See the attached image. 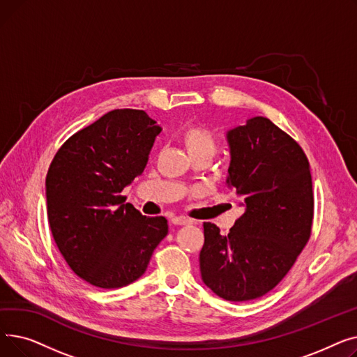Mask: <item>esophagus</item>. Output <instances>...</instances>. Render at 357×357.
I'll use <instances>...</instances> for the list:
<instances>
[{"label": "esophagus", "mask_w": 357, "mask_h": 357, "mask_svg": "<svg viewBox=\"0 0 357 357\" xmlns=\"http://www.w3.org/2000/svg\"><path fill=\"white\" fill-rule=\"evenodd\" d=\"M171 222L174 224V226H186V224H191V220L185 218V217H174L171 220Z\"/></svg>", "instance_id": "34e87169"}]
</instances>
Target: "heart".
<instances>
[{"label": "heart", "instance_id": "1", "mask_svg": "<svg viewBox=\"0 0 357 357\" xmlns=\"http://www.w3.org/2000/svg\"><path fill=\"white\" fill-rule=\"evenodd\" d=\"M181 140L191 158L201 155L211 158L215 152V137L205 126L191 124L183 128Z\"/></svg>", "mask_w": 357, "mask_h": 357}]
</instances>
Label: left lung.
I'll list each match as a JSON object with an SVG mask.
<instances>
[{"label": "left lung", "mask_w": 357, "mask_h": 357, "mask_svg": "<svg viewBox=\"0 0 357 357\" xmlns=\"http://www.w3.org/2000/svg\"><path fill=\"white\" fill-rule=\"evenodd\" d=\"M226 139V183L245 213L229 234L204 222L199 271L215 295L241 303L268 294L289 272L311 236L314 195L304 150L269 119H249Z\"/></svg>", "instance_id": "1"}]
</instances>
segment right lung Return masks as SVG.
Here are the masks:
<instances>
[{
	"label": "right lung",
	"mask_w": 357,
	"mask_h": 357,
	"mask_svg": "<svg viewBox=\"0 0 357 357\" xmlns=\"http://www.w3.org/2000/svg\"><path fill=\"white\" fill-rule=\"evenodd\" d=\"M162 127L143 109H112L69 137L46 176L47 220L69 268L114 289L137 280L167 234L120 192L142 175Z\"/></svg>",
	"instance_id": "1"
}]
</instances>
